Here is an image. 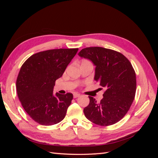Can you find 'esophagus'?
<instances>
[{
    "mask_svg": "<svg viewBox=\"0 0 158 158\" xmlns=\"http://www.w3.org/2000/svg\"><path fill=\"white\" fill-rule=\"evenodd\" d=\"M80 94H78V93H74V98H76L80 96Z\"/></svg>",
    "mask_w": 158,
    "mask_h": 158,
    "instance_id": "34e87169",
    "label": "esophagus"
}]
</instances>
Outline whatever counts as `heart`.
<instances>
[{"mask_svg": "<svg viewBox=\"0 0 158 158\" xmlns=\"http://www.w3.org/2000/svg\"><path fill=\"white\" fill-rule=\"evenodd\" d=\"M84 61H87V60H84V61H83V62H84Z\"/></svg>", "mask_w": 158, "mask_h": 158, "instance_id": "heart-1", "label": "heart"}]
</instances>
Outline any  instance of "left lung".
<instances>
[{"label":"left lung","instance_id":"1","mask_svg":"<svg viewBox=\"0 0 158 158\" xmlns=\"http://www.w3.org/2000/svg\"><path fill=\"white\" fill-rule=\"evenodd\" d=\"M78 55L92 62L94 80L106 89L99 103L89 96V103L84 109L85 117L100 126L115 124L127 114L135 97L136 74L131 63L121 52L100 47H86Z\"/></svg>","mask_w":158,"mask_h":158}]
</instances>
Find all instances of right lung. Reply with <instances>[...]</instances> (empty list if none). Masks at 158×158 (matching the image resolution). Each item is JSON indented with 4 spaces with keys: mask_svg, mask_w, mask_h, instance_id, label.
<instances>
[{
    "mask_svg": "<svg viewBox=\"0 0 158 158\" xmlns=\"http://www.w3.org/2000/svg\"><path fill=\"white\" fill-rule=\"evenodd\" d=\"M78 49H58L39 52L23 63L16 80L19 99L28 115L41 125L59 123L66 116L73 99L71 93L53 95L55 81Z\"/></svg>",
    "mask_w": 158,
    "mask_h": 158,
    "instance_id": "add662e5",
    "label": "right lung"
}]
</instances>
